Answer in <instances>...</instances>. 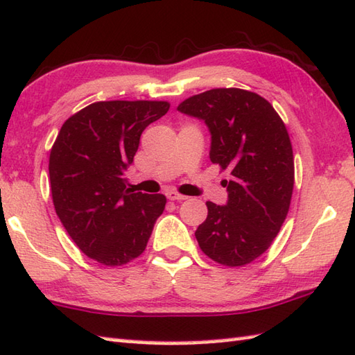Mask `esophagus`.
Here are the masks:
<instances>
[{"label":"esophagus","mask_w":355,"mask_h":355,"mask_svg":"<svg viewBox=\"0 0 355 355\" xmlns=\"http://www.w3.org/2000/svg\"><path fill=\"white\" fill-rule=\"evenodd\" d=\"M166 196H167V198H169V200H177V202H183V200L188 198L186 196L178 194V192H175V191H167Z\"/></svg>","instance_id":"esophagus-1"}]
</instances>
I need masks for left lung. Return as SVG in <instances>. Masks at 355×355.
Returning a JSON list of instances; mask_svg holds the SVG:
<instances>
[{
  "instance_id": "8db88e82",
  "label": "left lung",
  "mask_w": 355,
  "mask_h": 355,
  "mask_svg": "<svg viewBox=\"0 0 355 355\" xmlns=\"http://www.w3.org/2000/svg\"><path fill=\"white\" fill-rule=\"evenodd\" d=\"M205 121L209 158L230 180L227 205L206 202L208 217L196 231L203 253L222 266L241 267L267 251L284 223L295 167L287 128L268 101L241 88H214L177 108Z\"/></svg>"
}]
</instances>
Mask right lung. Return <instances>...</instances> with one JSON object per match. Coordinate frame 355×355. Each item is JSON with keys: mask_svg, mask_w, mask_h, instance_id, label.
Returning a JSON list of instances; mask_svg holds the SVG:
<instances>
[{"mask_svg": "<svg viewBox=\"0 0 355 355\" xmlns=\"http://www.w3.org/2000/svg\"><path fill=\"white\" fill-rule=\"evenodd\" d=\"M164 101H105L82 108L62 125L49 155L57 216L82 253L118 267L146 250L163 214V194L125 189L144 128L169 110Z\"/></svg>", "mask_w": 355, "mask_h": 355, "instance_id": "add662e5", "label": "right lung"}]
</instances>
